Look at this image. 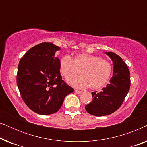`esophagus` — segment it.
Wrapping results in <instances>:
<instances>
[{"instance_id": "esophagus-1", "label": "esophagus", "mask_w": 147, "mask_h": 147, "mask_svg": "<svg viewBox=\"0 0 147 147\" xmlns=\"http://www.w3.org/2000/svg\"><path fill=\"white\" fill-rule=\"evenodd\" d=\"M75 92L76 94H81L82 93V91H80V90H75Z\"/></svg>"}]
</instances>
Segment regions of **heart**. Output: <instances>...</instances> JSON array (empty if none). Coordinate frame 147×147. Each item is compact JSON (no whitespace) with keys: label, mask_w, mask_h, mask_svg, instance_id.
<instances>
[{"label":"heart","mask_w":147,"mask_h":147,"mask_svg":"<svg viewBox=\"0 0 147 147\" xmlns=\"http://www.w3.org/2000/svg\"><path fill=\"white\" fill-rule=\"evenodd\" d=\"M59 68L65 78L77 73L78 69H81V76H71L67 79L68 84L78 88L103 87L112 73V65L108 60L88 53L77 54L74 59L69 55H64L59 61Z\"/></svg>","instance_id":"1"}]
</instances>
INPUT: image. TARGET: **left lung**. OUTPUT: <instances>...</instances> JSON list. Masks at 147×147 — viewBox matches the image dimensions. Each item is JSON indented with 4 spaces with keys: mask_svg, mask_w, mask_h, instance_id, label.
<instances>
[{
    "mask_svg": "<svg viewBox=\"0 0 147 147\" xmlns=\"http://www.w3.org/2000/svg\"><path fill=\"white\" fill-rule=\"evenodd\" d=\"M112 59L113 75L110 83L100 92H92L93 100L85 108L88 113L102 116L113 113L120 107L129 91L130 78L129 69L119 55L113 52H105Z\"/></svg>",
    "mask_w": 147,
    "mask_h": 147,
    "instance_id": "1",
    "label": "left lung"
}]
</instances>
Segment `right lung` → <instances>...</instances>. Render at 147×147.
I'll return each instance as SVG.
<instances>
[{
	"mask_svg": "<svg viewBox=\"0 0 147 147\" xmlns=\"http://www.w3.org/2000/svg\"><path fill=\"white\" fill-rule=\"evenodd\" d=\"M60 49L52 43L38 44L23 55L18 65L17 84L22 99L41 115L57 112L65 96L74 90L60 74V60L55 57Z\"/></svg>",
	"mask_w": 147,
	"mask_h": 147,
	"instance_id": "obj_1",
	"label": "right lung"
}]
</instances>
